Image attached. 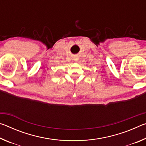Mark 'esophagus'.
<instances>
[{"mask_svg":"<svg viewBox=\"0 0 146 146\" xmlns=\"http://www.w3.org/2000/svg\"><path fill=\"white\" fill-rule=\"evenodd\" d=\"M78 59H79V58H78V57H76H76H74V58H73V60H74V61H78Z\"/></svg>","mask_w":146,"mask_h":146,"instance_id":"esophagus-1","label":"esophagus"}]
</instances>
